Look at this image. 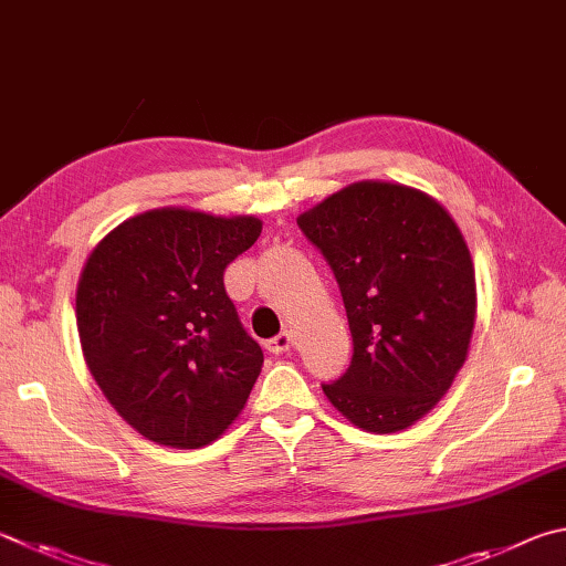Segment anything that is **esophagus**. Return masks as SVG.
Wrapping results in <instances>:
<instances>
[{"instance_id": "obj_1", "label": "esophagus", "mask_w": 566, "mask_h": 566, "mask_svg": "<svg viewBox=\"0 0 566 566\" xmlns=\"http://www.w3.org/2000/svg\"><path fill=\"white\" fill-rule=\"evenodd\" d=\"M292 344H294V336L290 332H282V334H276L274 338H270V342H266L264 346H266V352H270V354H284V352H290Z\"/></svg>"}]
</instances>
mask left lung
Returning <instances> with one entry per match:
<instances>
[{
  "label": "left lung",
  "mask_w": 566,
  "mask_h": 566,
  "mask_svg": "<svg viewBox=\"0 0 566 566\" xmlns=\"http://www.w3.org/2000/svg\"><path fill=\"white\" fill-rule=\"evenodd\" d=\"M334 270L354 356L324 384L366 433H398L436 408L468 358L475 266L455 220L408 185L361 180L296 218Z\"/></svg>",
  "instance_id": "obj_1"
}]
</instances>
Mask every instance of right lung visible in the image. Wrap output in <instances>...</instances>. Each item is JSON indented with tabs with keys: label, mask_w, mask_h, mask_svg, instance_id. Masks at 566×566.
<instances>
[{
	"label": "right lung",
	"mask_w": 566,
	"mask_h": 566,
	"mask_svg": "<svg viewBox=\"0 0 566 566\" xmlns=\"http://www.w3.org/2000/svg\"><path fill=\"white\" fill-rule=\"evenodd\" d=\"M260 232L252 214L160 208L91 250L76 286L81 352L108 403L153 443L208 446L248 403L264 356L222 274Z\"/></svg>",
	"instance_id": "1"
}]
</instances>
